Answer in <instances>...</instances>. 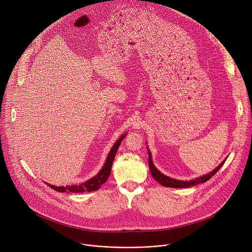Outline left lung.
Here are the masks:
<instances>
[{
	"label": "left lung",
	"mask_w": 252,
	"mask_h": 252,
	"mask_svg": "<svg viewBox=\"0 0 252 252\" xmlns=\"http://www.w3.org/2000/svg\"><path fill=\"white\" fill-rule=\"evenodd\" d=\"M149 150V148H148ZM226 158L219 165L215 167L212 171H210L209 173L207 174H204L202 176H199V177H196L194 179H192V181H178V179H174V178H171L167 175H164L163 173H161L154 164V161H153V158H152V153L151 151L149 150V166H150V170L152 172V175L153 177L156 179V181L160 184L161 186L163 187H166V188H174V189H183V188H190V187H194L198 184H203L205 182H207L209 178H211L215 173H217L220 168L223 165V163L225 162Z\"/></svg>",
	"instance_id": "1"
}]
</instances>
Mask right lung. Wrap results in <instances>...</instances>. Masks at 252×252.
Wrapping results in <instances>:
<instances>
[{"label": "right lung", "instance_id": "right-lung-1", "mask_svg": "<svg viewBox=\"0 0 252 252\" xmlns=\"http://www.w3.org/2000/svg\"><path fill=\"white\" fill-rule=\"evenodd\" d=\"M126 132L125 134H123L115 143L112 148V150L109 153V156H107L105 162L103 164V166L101 167V169L98 171V173L96 175H94V177H92L91 179H88L87 182L79 185V186H67V187H56L50 184H47L49 187H51L53 189H55L58 192H91V191H95L97 190L109 178L110 174H111V170H112V165H113V161L115 159L116 154L121 146L122 140L125 138Z\"/></svg>", "mask_w": 252, "mask_h": 252}]
</instances>
